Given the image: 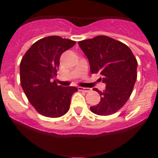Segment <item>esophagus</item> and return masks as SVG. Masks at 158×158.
Returning a JSON list of instances; mask_svg holds the SVG:
<instances>
[{
	"label": "esophagus",
	"instance_id": "1",
	"mask_svg": "<svg viewBox=\"0 0 158 158\" xmlns=\"http://www.w3.org/2000/svg\"><path fill=\"white\" fill-rule=\"evenodd\" d=\"M78 90L81 92H85V93H89V92H90V89H89L83 87H78Z\"/></svg>",
	"mask_w": 158,
	"mask_h": 158
}]
</instances>
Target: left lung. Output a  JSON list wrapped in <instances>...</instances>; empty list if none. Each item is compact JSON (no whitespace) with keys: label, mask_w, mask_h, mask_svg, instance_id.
Masks as SVG:
<instances>
[{"label":"left lung","mask_w":158,"mask_h":158,"mask_svg":"<svg viewBox=\"0 0 158 158\" xmlns=\"http://www.w3.org/2000/svg\"><path fill=\"white\" fill-rule=\"evenodd\" d=\"M78 45L89 59L92 73H100L106 84L104 91L94 89L100 94V101L90 110L98 115L117 112L133 91L137 79L136 58L126 44L106 35L82 40Z\"/></svg>","instance_id":"left-lung-1"}]
</instances>
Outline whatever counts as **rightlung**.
Wrapping results in <instances>:
<instances>
[{
	"label": "right lung",
	"mask_w": 158,
	"mask_h": 158,
	"mask_svg": "<svg viewBox=\"0 0 158 158\" xmlns=\"http://www.w3.org/2000/svg\"><path fill=\"white\" fill-rule=\"evenodd\" d=\"M75 43L59 36H48L35 42L22 58V89L31 104L43 116L58 118L65 115L69 109L72 95L77 91L76 87L58 85L54 79L60 57Z\"/></svg>",
	"instance_id": "obj_1"
}]
</instances>
